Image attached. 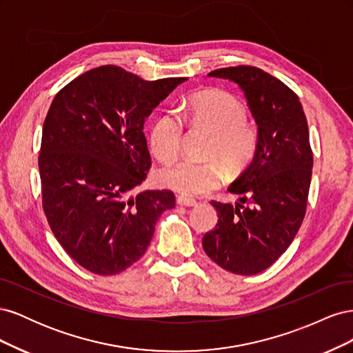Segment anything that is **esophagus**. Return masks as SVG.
Masks as SVG:
<instances>
[{"label":"esophagus","mask_w":353,"mask_h":353,"mask_svg":"<svg viewBox=\"0 0 353 353\" xmlns=\"http://www.w3.org/2000/svg\"><path fill=\"white\" fill-rule=\"evenodd\" d=\"M176 203L179 206H187V208H193V206L197 205V201L194 199H190V197H185V196H178Z\"/></svg>","instance_id":"esophagus-1"}]
</instances>
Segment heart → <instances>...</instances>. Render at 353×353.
<instances>
[{"instance_id": "b5f03b06", "label": "heart", "mask_w": 353, "mask_h": 353, "mask_svg": "<svg viewBox=\"0 0 353 353\" xmlns=\"http://www.w3.org/2000/svg\"><path fill=\"white\" fill-rule=\"evenodd\" d=\"M183 113L193 123L213 132L209 156L222 159L231 170L243 168L253 157L258 135L244 122L245 110L231 94L218 90L203 91L190 100ZM183 134V119L176 113L160 114L150 131L153 154L159 160L174 157L179 152ZM223 178L225 169L219 160L194 162L179 159L159 168L154 174L159 185L185 196H197L216 188Z\"/></svg>"}]
</instances>
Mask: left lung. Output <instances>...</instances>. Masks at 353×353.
<instances>
[{
  "instance_id": "8db88e82",
  "label": "left lung",
  "mask_w": 353,
  "mask_h": 353,
  "mask_svg": "<svg viewBox=\"0 0 353 353\" xmlns=\"http://www.w3.org/2000/svg\"><path fill=\"white\" fill-rule=\"evenodd\" d=\"M208 77L239 85L258 126V144L228 188L240 196L236 205L212 201L218 223L203 237V249L232 274H259L288 249L305 218L314 165L306 116L297 95L262 69L225 68Z\"/></svg>"
}]
</instances>
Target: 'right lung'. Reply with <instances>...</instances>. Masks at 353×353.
<instances>
[{"label": "right lung", "instance_id": "1", "mask_svg": "<svg viewBox=\"0 0 353 353\" xmlns=\"http://www.w3.org/2000/svg\"><path fill=\"white\" fill-rule=\"evenodd\" d=\"M187 78L144 81L117 66L60 90L42 126V208L61 248L85 270L114 275L145 253L169 190H131L150 168L144 122Z\"/></svg>", "mask_w": 353, "mask_h": 353}]
</instances>
